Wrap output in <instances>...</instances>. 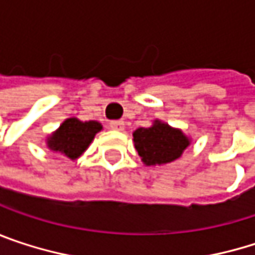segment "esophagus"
Segmentation results:
<instances>
[{"instance_id": "obj_1", "label": "esophagus", "mask_w": 255, "mask_h": 255, "mask_svg": "<svg viewBox=\"0 0 255 255\" xmlns=\"http://www.w3.org/2000/svg\"><path fill=\"white\" fill-rule=\"evenodd\" d=\"M124 121H111L109 123V127L112 129H117V131H123L124 129Z\"/></svg>"}]
</instances>
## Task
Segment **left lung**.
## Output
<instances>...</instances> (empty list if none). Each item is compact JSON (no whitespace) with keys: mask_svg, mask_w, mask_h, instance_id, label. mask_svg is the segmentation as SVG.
Segmentation results:
<instances>
[{"mask_svg":"<svg viewBox=\"0 0 255 255\" xmlns=\"http://www.w3.org/2000/svg\"><path fill=\"white\" fill-rule=\"evenodd\" d=\"M135 150L146 165H162L178 159L190 140L178 128L156 120L152 127L137 128L132 132Z\"/></svg>","mask_w":255,"mask_h":255,"instance_id":"obj_1","label":"left lung"}]
</instances>
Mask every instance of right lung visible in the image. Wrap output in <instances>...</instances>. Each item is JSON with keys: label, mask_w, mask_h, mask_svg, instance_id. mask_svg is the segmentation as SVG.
I'll return each mask as SVG.
<instances>
[{"label": "right lung", "mask_w": 255, "mask_h": 255, "mask_svg": "<svg viewBox=\"0 0 255 255\" xmlns=\"http://www.w3.org/2000/svg\"><path fill=\"white\" fill-rule=\"evenodd\" d=\"M102 128V124L97 121L82 123L78 118H68L47 138V146L53 152L62 153L69 159H77Z\"/></svg>", "instance_id": "add662e5"}]
</instances>
